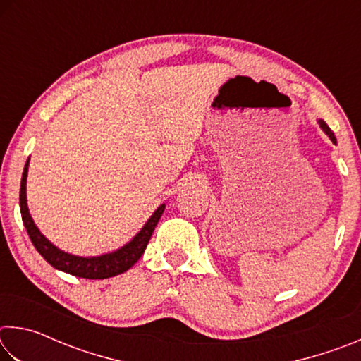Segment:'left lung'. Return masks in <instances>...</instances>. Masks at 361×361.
Returning <instances> with one entry per match:
<instances>
[{
	"instance_id": "obj_1",
	"label": "left lung",
	"mask_w": 361,
	"mask_h": 361,
	"mask_svg": "<svg viewBox=\"0 0 361 361\" xmlns=\"http://www.w3.org/2000/svg\"><path fill=\"white\" fill-rule=\"evenodd\" d=\"M317 122H319V126H320V129L323 130V132H325L326 133V135L329 137V140H331V142L336 145V143H338V142H336V137H334V133H333V130L331 129H329V127L326 126V122L325 121H323V119H319V121H317Z\"/></svg>"
}]
</instances>
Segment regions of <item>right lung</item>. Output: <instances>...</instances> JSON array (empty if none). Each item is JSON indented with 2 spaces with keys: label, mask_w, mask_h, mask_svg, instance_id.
<instances>
[{
  "label": "right lung",
  "mask_w": 361,
  "mask_h": 361,
  "mask_svg": "<svg viewBox=\"0 0 361 361\" xmlns=\"http://www.w3.org/2000/svg\"><path fill=\"white\" fill-rule=\"evenodd\" d=\"M28 166L30 157L23 167L22 181H20V213L23 226L30 235V240L33 242L35 248L38 250L39 255L44 258L52 267L59 269V271L71 274V276L99 280V279H109L119 274L129 271V269L135 264V262L142 258L145 253L146 245L151 239L154 228L161 219L166 204L159 205L154 213L148 218V221L140 229L132 239L119 247L114 252H108L99 256H78L68 252H63L59 247L47 239L42 234L38 226L33 221L32 215H30L28 204H27V176H28Z\"/></svg>",
  "instance_id": "right-lung-1"
}]
</instances>
